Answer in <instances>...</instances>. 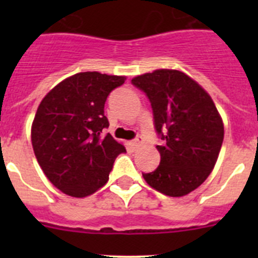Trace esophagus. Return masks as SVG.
Returning a JSON list of instances; mask_svg holds the SVG:
<instances>
[{"instance_id": "esophagus-1", "label": "esophagus", "mask_w": 258, "mask_h": 258, "mask_svg": "<svg viewBox=\"0 0 258 258\" xmlns=\"http://www.w3.org/2000/svg\"><path fill=\"white\" fill-rule=\"evenodd\" d=\"M142 143H143V138L141 136H138L137 138H134V140L132 141L131 145L133 146V149H138L140 146H142Z\"/></svg>"}]
</instances>
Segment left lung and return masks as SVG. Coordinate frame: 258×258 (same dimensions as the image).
I'll return each mask as SVG.
<instances>
[{
	"instance_id": "left-lung-1",
	"label": "left lung",
	"mask_w": 258,
	"mask_h": 258,
	"mask_svg": "<svg viewBox=\"0 0 258 258\" xmlns=\"http://www.w3.org/2000/svg\"><path fill=\"white\" fill-rule=\"evenodd\" d=\"M151 103L160 165L142 173L152 188L183 197L208 178L223 141V122L208 93L177 70H156L132 80Z\"/></svg>"
}]
</instances>
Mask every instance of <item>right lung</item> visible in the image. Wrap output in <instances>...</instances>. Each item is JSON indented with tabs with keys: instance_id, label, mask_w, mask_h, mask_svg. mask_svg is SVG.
<instances>
[{
	"instance_id": "right-lung-1",
	"label": "right lung",
	"mask_w": 258,
	"mask_h": 258,
	"mask_svg": "<svg viewBox=\"0 0 258 258\" xmlns=\"http://www.w3.org/2000/svg\"><path fill=\"white\" fill-rule=\"evenodd\" d=\"M124 76L80 72L63 80L41 101L32 124L36 159L61 192L85 198L108 181L113 161L125 152L109 133L104 103Z\"/></svg>"
}]
</instances>
